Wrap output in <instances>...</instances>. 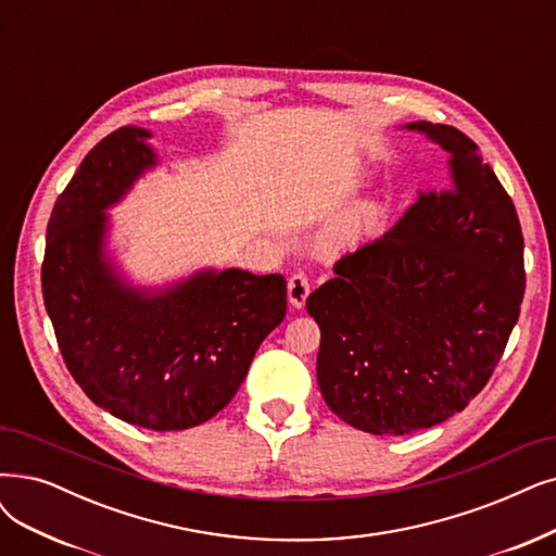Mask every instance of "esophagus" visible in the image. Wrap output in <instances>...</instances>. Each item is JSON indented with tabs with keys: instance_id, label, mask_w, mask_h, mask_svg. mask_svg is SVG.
<instances>
[{
	"instance_id": "1",
	"label": "esophagus",
	"mask_w": 556,
	"mask_h": 556,
	"mask_svg": "<svg viewBox=\"0 0 556 556\" xmlns=\"http://www.w3.org/2000/svg\"><path fill=\"white\" fill-rule=\"evenodd\" d=\"M309 296V282L303 274H294L290 278V282H287V299H290V303L301 309L305 305V299Z\"/></svg>"
}]
</instances>
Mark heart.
<instances>
[{
	"mask_svg": "<svg viewBox=\"0 0 556 556\" xmlns=\"http://www.w3.org/2000/svg\"><path fill=\"white\" fill-rule=\"evenodd\" d=\"M383 207L376 201H365L346 210L342 216L332 220L326 230V243L330 249H349L369 237L376 226L381 224Z\"/></svg>",
	"mask_w": 556,
	"mask_h": 556,
	"instance_id": "obj_1",
	"label": "heart"
}]
</instances>
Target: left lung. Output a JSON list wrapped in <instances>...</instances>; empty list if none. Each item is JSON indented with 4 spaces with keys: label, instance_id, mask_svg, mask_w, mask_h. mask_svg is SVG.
<instances>
[{
    "label": "left lung",
    "instance_id": "obj_1",
    "mask_svg": "<svg viewBox=\"0 0 556 556\" xmlns=\"http://www.w3.org/2000/svg\"><path fill=\"white\" fill-rule=\"evenodd\" d=\"M447 152L450 187L336 264L307 296L321 330L317 383L346 425L374 435L429 429L491 379L520 317V220L475 141L450 125L408 123Z\"/></svg>",
    "mask_w": 556,
    "mask_h": 556
}]
</instances>
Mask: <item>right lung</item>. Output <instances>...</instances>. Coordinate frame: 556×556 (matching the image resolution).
<instances>
[{
	"mask_svg": "<svg viewBox=\"0 0 556 556\" xmlns=\"http://www.w3.org/2000/svg\"><path fill=\"white\" fill-rule=\"evenodd\" d=\"M152 131L127 125L86 154L48 224L42 299L73 379L127 425L182 431L230 404L285 319L278 274L205 266L164 285L131 280L109 210L160 166Z\"/></svg>",
	"mask_w": 556,
	"mask_h": 556,
	"instance_id": "add662e5",
	"label": "right lung"
}]
</instances>
